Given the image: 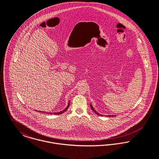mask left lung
I'll return each instance as SVG.
<instances>
[{"label": "left lung", "instance_id": "obj_1", "mask_svg": "<svg viewBox=\"0 0 159 159\" xmlns=\"http://www.w3.org/2000/svg\"><path fill=\"white\" fill-rule=\"evenodd\" d=\"M91 109H92V111H93V112H95V113L97 114V115H98V116H101V114H98V113H97V112H96V111H95V110H94V109H93V107H92V105H91ZM110 116V117H113V116H115V115H113V116Z\"/></svg>", "mask_w": 159, "mask_h": 159}]
</instances>
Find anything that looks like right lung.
I'll return each mask as SVG.
<instances>
[{
	"instance_id": "add662e5",
	"label": "right lung",
	"mask_w": 159,
	"mask_h": 159,
	"mask_svg": "<svg viewBox=\"0 0 159 159\" xmlns=\"http://www.w3.org/2000/svg\"><path fill=\"white\" fill-rule=\"evenodd\" d=\"M69 105H70V103H68V106H67V108H66V109H65V110H63V111H61V112H59V113H52V114H61L63 113H64V112H65V111H66V110H67V109H68V107H69ZM40 112H42V111H40ZM42 113H43V112H42ZM45 113L49 114H52V113H46V112H45Z\"/></svg>"
}]
</instances>
